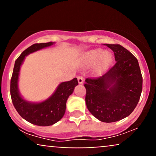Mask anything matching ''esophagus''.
I'll return each instance as SVG.
<instances>
[{"label": "esophagus", "instance_id": "1", "mask_svg": "<svg viewBox=\"0 0 156 156\" xmlns=\"http://www.w3.org/2000/svg\"><path fill=\"white\" fill-rule=\"evenodd\" d=\"M77 78H78V83H79L80 84H81V83H83V76H79L77 77Z\"/></svg>", "mask_w": 156, "mask_h": 156}]
</instances>
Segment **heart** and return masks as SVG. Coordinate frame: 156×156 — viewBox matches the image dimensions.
<instances>
[{
    "label": "heart",
    "mask_w": 156,
    "mask_h": 156,
    "mask_svg": "<svg viewBox=\"0 0 156 156\" xmlns=\"http://www.w3.org/2000/svg\"><path fill=\"white\" fill-rule=\"evenodd\" d=\"M112 54L102 49L92 50L83 56V62L86 64L92 65L96 63V71L99 73L105 71L112 63Z\"/></svg>",
    "instance_id": "heart-1"
}]
</instances>
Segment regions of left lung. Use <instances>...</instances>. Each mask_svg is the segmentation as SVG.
Segmentation results:
<instances>
[{
    "mask_svg": "<svg viewBox=\"0 0 156 156\" xmlns=\"http://www.w3.org/2000/svg\"><path fill=\"white\" fill-rule=\"evenodd\" d=\"M114 53L115 64L103 76L85 80L87 108L97 119L114 122L129 116L139 103L142 76L137 58L118 44H105Z\"/></svg>",
    "mask_w": 156,
    "mask_h": 156,
    "instance_id": "1",
    "label": "left lung"
}]
</instances>
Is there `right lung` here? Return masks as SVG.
<instances>
[{
    "mask_svg": "<svg viewBox=\"0 0 156 156\" xmlns=\"http://www.w3.org/2000/svg\"><path fill=\"white\" fill-rule=\"evenodd\" d=\"M53 42L36 43L25 50L15 61L10 83V94L14 106L20 115L26 121L39 126H49L63 117L67 98L78 84L76 78L63 82L58 87L54 94L47 101L40 103H31L23 100L17 89L20 68L26 55L42 48L48 47Z\"/></svg>",
    "mask_w": 156,
    "mask_h": 156,
    "instance_id": "right-lung-1",
    "label": "right lung"
}]
</instances>
